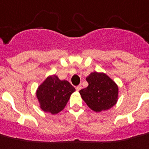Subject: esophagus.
I'll return each instance as SVG.
<instances>
[{"mask_svg": "<svg viewBox=\"0 0 149 149\" xmlns=\"http://www.w3.org/2000/svg\"><path fill=\"white\" fill-rule=\"evenodd\" d=\"M81 88H82V86H81V85H78V86H76V89L77 91H79L81 90Z\"/></svg>", "mask_w": 149, "mask_h": 149, "instance_id": "34e87169", "label": "esophagus"}]
</instances>
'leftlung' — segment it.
Returning a JSON list of instances; mask_svg holds the SVG:
<instances>
[{"instance_id":"1","label":"left lung","mask_w":149,"mask_h":149,"mask_svg":"<svg viewBox=\"0 0 149 149\" xmlns=\"http://www.w3.org/2000/svg\"><path fill=\"white\" fill-rule=\"evenodd\" d=\"M87 88L79 94L88 107L95 112L108 110L116 105L118 99V86L104 73L94 71L86 77Z\"/></svg>"}]
</instances>
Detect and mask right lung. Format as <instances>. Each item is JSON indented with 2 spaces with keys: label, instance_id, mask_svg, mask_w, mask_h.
Returning <instances> with one entry per match:
<instances>
[{
  "label": "right lung",
  "instance_id": "1",
  "mask_svg": "<svg viewBox=\"0 0 149 149\" xmlns=\"http://www.w3.org/2000/svg\"><path fill=\"white\" fill-rule=\"evenodd\" d=\"M75 91L68 81L61 80L56 75H51L39 85L36 96L42 111L55 115L64 109Z\"/></svg>",
  "mask_w": 149,
  "mask_h": 149
}]
</instances>
